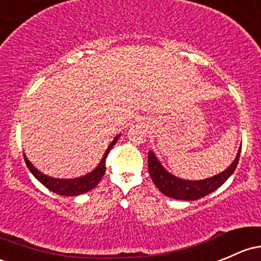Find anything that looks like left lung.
<instances>
[{
	"mask_svg": "<svg viewBox=\"0 0 261 261\" xmlns=\"http://www.w3.org/2000/svg\"><path fill=\"white\" fill-rule=\"evenodd\" d=\"M240 150H242V147L237 154V158L224 172L210 178L201 179V180H186V179H180L170 174L164 169L153 152L148 153V169H149V174L152 176L154 184L164 195L173 199H180V200H198L217 190L228 180L229 176L237 169Z\"/></svg>",
	"mask_w": 261,
	"mask_h": 261,
	"instance_id": "left-lung-1",
	"label": "left lung"
}]
</instances>
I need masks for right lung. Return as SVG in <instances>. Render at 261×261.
I'll return each instance as SVG.
<instances>
[{
  "label": "right lung",
  "mask_w": 261,
  "mask_h": 261,
  "mask_svg": "<svg viewBox=\"0 0 261 261\" xmlns=\"http://www.w3.org/2000/svg\"><path fill=\"white\" fill-rule=\"evenodd\" d=\"M119 137L120 136H117L116 138L112 141L111 144L108 145L102 161H100V163L97 165L96 169H93L91 173H88V174L80 176V178H74V179L52 178V176L43 174V173H41L40 170L36 169V168L32 165V163L27 159L26 155H23L24 162H26L27 167H29L31 173L35 175V178L37 179L40 183L43 184L47 189H49L51 192L56 193V194L58 195L74 197V195H80V194H83V193L89 192V190L93 189V188L99 183V180L103 178V175H105L106 173V158H107L109 150L112 149V147H113V145L117 143V141H118Z\"/></svg>",
  "instance_id": "add662e5"
}]
</instances>
